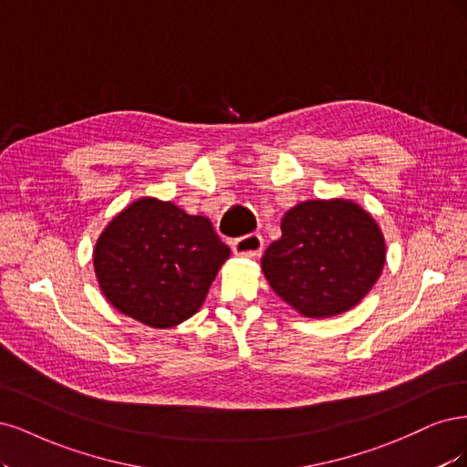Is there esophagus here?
I'll use <instances>...</instances> for the list:
<instances>
[{"instance_id":"esophagus-1","label":"esophagus","mask_w":467,"mask_h":467,"mask_svg":"<svg viewBox=\"0 0 467 467\" xmlns=\"http://www.w3.org/2000/svg\"><path fill=\"white\" fill-rule=\"evenodd\" d=\"M262 250H264V238L258 233L240 236L233 243V252L236 255H244V258H258Z\"/></svg>"}]
</instances>
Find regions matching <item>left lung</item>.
<instances>
[{
  "mask_svg": "<svg viewBox=\"0 0 467 467\" xmlns=\"http://www.w3.org/2000/svg\"><path fill=\"white\" fill-rule=\"evenodd\" d=\"M386 243L368 212L349 200H308L281 219L262 272L277 296L306 318L351 310L379 281Z\"/></svg>",
  "mask_w": 467,
  "mask_h": 467,
  "instance_id": "obj_1",
  "label": "left lung"
}]
</instances>
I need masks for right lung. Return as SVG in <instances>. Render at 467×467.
<instances>
[{
  "instance_id": "1",
  "label": "right lung",
  "mask_w": 467,
  "mask_h": 467,
  "mask_svg": "<svg viewBox=\"0 0 467 467\" xmlns=\"http://www.w3.org/2000/svg\"><path fill=\"white\" fill-rule=\"evenodd\" d=\"M229 255L207 217L140 198L100 233L93 264L102 295L118 312L164 329L202 308Z\"/></svg>"
}]
</instances>
